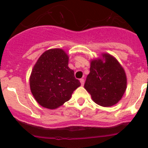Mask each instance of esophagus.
<instances>
[{
	"label": "esophagus",
	"mask_w": 148,
	"mask_h": 148,
	"mask_svg": "<svg viewBox=\"0 0 148 148\" xmlns=\"http://www.w3.org/2000/svg\"><path fill=\"white\" fill-rule=\"evenodd\" d=\"M80 82H81V84L83 86L84 84V80L83 78H82V79H80Z\"/></svg>",
	"instance_id": "obj_1"
}]
</instances>
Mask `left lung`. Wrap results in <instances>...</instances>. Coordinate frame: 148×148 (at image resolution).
<instances>
[{
  "label": "left lung",
  "instance_id": "1",
  "mask_svg": "<svg viewBox=\"0 0 148 148\" xmlns=\"http://www.w3.org/2000/svg\"><path fill=\"white\" fill-rule=\"evenodd\" d=\"M90 71L84 88L94 102L106 108L117 104L127 88L126 73L117 59L101 53L100 58L90 61Z\"/></svg>",
  "mask_w": 148,
  "mask_h": 148
}]
</instances>
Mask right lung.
Masks as SVG:
<instances>
[{
	"label": "right lung",
	"instance_id": "1",
	"mask_svg": "<svg viewBox=\"0 0 148 148\" xmlns=\"http://www.w3.org/2000/svg\"><path fill=\"white\" fill-rule=\"evenodd\" d=\"M68 62L69 56L65 51L56 48L45 51L34 65L29 77L30 90L43 108H59L80 87V82L75 78Z\"/></svg>",
	"mask_w": 148,
	"mask_h": 148
}]
</instances>
